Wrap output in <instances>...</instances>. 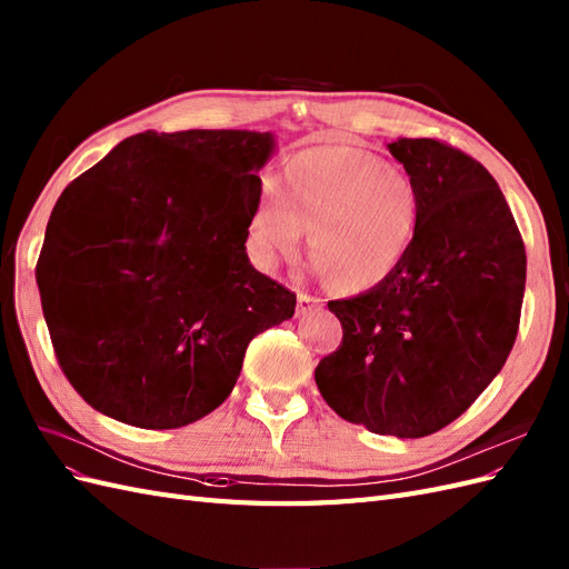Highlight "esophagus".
Segmentation results:
<instances>
[{"instance_id":"1","label":"esophagus","mask_w":569,"mask_h":569,"mask_svg":"<svg viewBox=\"0 0 569 569\" xmlns=\"http://www.w3.org/2000/svg\"><path fill=\"white\" fill-rule=\"evenodd\" d=\"M318 303H320L318 297H311V295H306V291H299V295H297V313L299 316L309 313L311 309H316Z\"/></svg>"}]
</instances>
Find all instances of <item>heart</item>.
Instances as JSON below:
<instances>
[{
  "label": "heart",
  "mask_w": 569,
  "mask_h": 569,
  "mask_svg": "<svg viewBox=\"0 0 569 569\" xmlns=\"http://www.w3.org/2000/svg\"><path fill=\"white\" fill-rule=\"evenodd\" d=\"M419 189L405 167L347 143L291 156L266 183L249 218V249L263 268L309 256L342 295L386 282L402 266L419 229Z\"/></svg>",
  "instance_id": "heart-1"
}]
</instances>
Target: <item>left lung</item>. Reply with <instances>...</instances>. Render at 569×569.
<instances>
[{
  "instance_id": "left-lung-1",
  "label": "left lung",
  "mask_w": 569,
  "mask_h": 569,
  "mask_svg": "<svg viewBox=\"0 0 569 569\" xmlns=\"http://www.w3.org/2000/svg\"><path fill=\"white\" fill-rule=\"evenodd\" d=\"M388 150L419 189V229L386 282L330 301L342 345L316 368L322 399L371 433L423 438L471 407L508 361L527 253L498 181L436 138Z\"/></svg>"
}]
</instances>
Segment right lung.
Here are the masks:
<instances>
[{"mask_svg": "<svg viewBox=\"0 0 569 569\" xmlns=\"http://www.w3.org/2000/svg\"><path fill=\"white\" fill-rule=\"evenodd\" d=\"M270 131L136 133L73 179L36 278L73 390L121 423L181 428L237 386L258 332L297 297L247 256Z\"/></svg>", "mask_w": 569, "mask_h": 569, "instance_id": "right-lung-1", "label": "right lung"}]
</instances>
